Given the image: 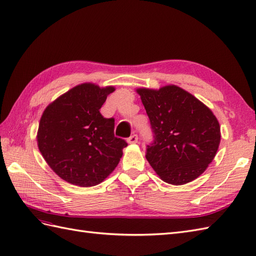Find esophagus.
Returning a JSON list of instances; mask_svg holds the SVG:
<instances>
[{
  "mask_svg": "<svg viewBox=\"0 0 256 256\" xmlns=\"http://www.w3.org/2000/svg\"><path fill=\"white\" fill-rule=\"evenodd\" d=\"M137 140H138V136H137V134L130 135V136L128 137V142L130 144H136Z\"/></svg>",
  "mask_w": 256,
  "mask_h": 256,
  "instance_id": "esophagus-1",
  "label": "esophagus"
}]
</instances>
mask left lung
Instances as JSON below:
<instances>
[{
  "mask_svg": "<svg viewBox=\"0 0 256 256\" xmlns=\"http://www.w3.org/2000/svg\"><path fill=\"white\" fill-rule=\"evenodd\" d=\"M148 114L152 142L146 158L162 180L182 185L198 178L218 149L220 128L206 104L182 88H140Z\"/></svg>",
  "mask_w": 256,
  "mask_h": 256,
  "instance_id": "left-lung-1",
  "label": "left lung"
}]
</instances>
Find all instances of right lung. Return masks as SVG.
Wrapping results in <instances>:
<instances>
[{"label":"right lung","mask_w":256,"mask_h":256,"mask_svg":"<svg viewBox=\"0 0 256 256\" xmlns=\"http://www.w3.org/2000/svg\"><path fill=\"white\" fill-rule=\"evenodd\" d=\"M114 88L84 83L44 110L38 146L52 170L70 184L90 187L114 171L128 142L114 136V119L100 109Z\"/></svg>","instance_id":"right-lung-1"}]
</instances>
